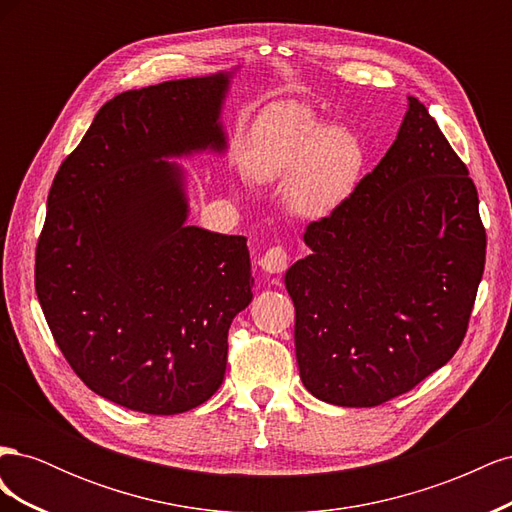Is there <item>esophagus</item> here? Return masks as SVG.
<instances>
[{"instance_id":"1","label":"esophagus","mask_w":512,"mask_h":512,"mask_svg":"<svg viewBox=\"0 0 512 512\" xmlns=\"http://www.w3.org/2000/svg\"><path fill=\"white\" fill-rule=\"evenodd\" d=\"M288 262H290V256L288 252L284 250L282 245H273L269 247V250L262 254V258L258 260V265L265 269L267 273H282L288 269Z\"/></svg>"}]
</instances>
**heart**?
Wrapping results in <instances>:
<instances>
[{
	"instance_id": "1",
	"label": "heart",
	"mask_w": 512,
	"mask_h": 512,
	"mask_svg": "<svg viewBox=\"0 0 512 512\" xmlns=\"http://www.w3.org/2000/svg\"><path fill=\"white\" fill-rule=\"evenodd\" d=\"M245 164L258 181L290 175V209L318 220L352 196L363 173L365 151L352 130L327 126L309 106L288 102L260 123Z\"/></svg>"
}]
</instances>
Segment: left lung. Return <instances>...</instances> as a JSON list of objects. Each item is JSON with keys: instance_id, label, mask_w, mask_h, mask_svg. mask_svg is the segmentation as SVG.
Instances as JSON below:
<instances>
[{"instance_id": "left-lung-1", "label": "left lung", "mask_w": 512, "mask_h": 512, "mask_svg": "<svg viewBox=\"0 0 512 512\" xmlns=\"http://www.w3.org/2000/svg\"><path fill=\"white\" fill-rule=\"evenodd\" d=\"M286 271L305 389L371 408L446 365L468 331L487 235L478 192L436 119L408 98L395 143Z\"/></svg>"}]
</instances>
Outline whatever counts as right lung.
Listing matches in <instances>:
<instances>
[{
  "mask_svg": "<svg viewBox=\"0 0 512 512\" xmlns=\"http://www.w3.org/2000/svg\"><path fill=\"white\" fill-rule=\"evenodd\" d=\"M230 74L108 100L53 179L36 292L55 342L91 391L145 414L188 412L220 389L228 329L252 301L247 239L188 226L183 170L224 151Z\"/></svg>",
  "mask_w": 512,
  "mask_h": 512,
  "instance_id": "right-lung-1",
  "label": "right lung"
}]
</instances>
